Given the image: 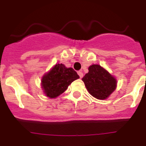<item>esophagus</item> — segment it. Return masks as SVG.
<instances>
[{
	"label": "esophagus",
	"instance_id": "obj_1",
	"mask_svg": "<svg viewBox=\"0 0 146 146\" xmlns=\"http://www.w3.org/2000/svg\"><path fill=\"white\" fill-rule=\"evenodd\" d=\"M78 74H79V76L80 78H82V77H83V73H82V72H78Z\"/></svg>",
	"mask_w": 146,
	"mask_h": 146
}]
</instances>
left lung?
Returning <instances> with one entry per match:
<instances>
[{
    "label": "left lung",
    "mask_w": 146,
    "mask_h": 146,
    "mask_svg": "<svg viewBox=\"0 0 146 146\" xmlns=\"http://www.w3.org/2000/svg\"><path fill=\"white\" fill-rule=\"evenodd\" d=\"M82 80L89 94L98 99H106L116 88L115 78L98 64L88 67V72Z\"/></svg>",
    "instance_id": "8db88e82"
}]
</instances>
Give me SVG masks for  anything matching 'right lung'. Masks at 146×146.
I'll return each instance as SVG.
<instances>
[{
	"mask_svg": "<svg viewBox=\"0 0 146 146\" xmlns=\"http://www.w3.org/2000/svg\"><path fill=\"white\" fill-rule=\"evenodd\" d=\"M80 78L72 68L62 64H55L42 79V88L49 98H56L64 92L73 81Z\"/></svg>",
	"mask_w": 146,
	"mask_h": 146,
	"instance_id": "obj_1",
	"label": "right lung"
}]
</instances>
